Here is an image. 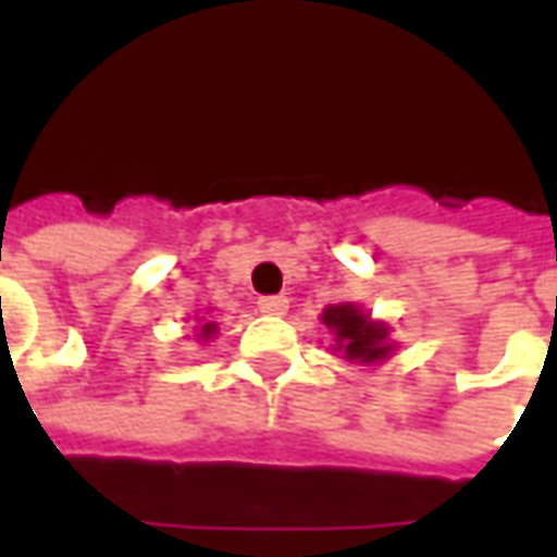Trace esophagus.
Wrapping results in <instances>:
<instances>
[{
    "mask_svg": "<svg viewBox=\"0 0 557 557\" xmlns=\"http://www.w3.org/2000/svg\"><path fill=\"white\" fill-rule=\"evenodd\" d=\"M286 310H289V298H283V295H268V298H259V313L283 315Z\"/></svg>",
    "mask_w": 557,
    "mask_h": 557,
    "instance_id": "obj_1",
    "label": "esophagus"
}]
</instances>
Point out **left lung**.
Returning <instances> with one entry per match:
<instances>
[{
    "label": "left lung",
    "mask_w": 557,
    "mask_h": 557,
    "mask_svg": "<svg viewBox=\"0 0 557 557\" xmlns=\"http://www.w3.org/2000/svg\"><path fill=\"white\" fill-rule=\"evenodd\" d=\"M322 325L334 334V351L351 363H382L391 358L394 343L387 339L385 322H373L358 304H331L322 313Z\"/></svg>",
    "instance_id": "obj_1"
}]
</instances>
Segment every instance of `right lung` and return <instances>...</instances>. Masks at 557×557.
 I'll return each instance as SVG.
<instances>
[{
	"instance_id": "right-lung-1",
	"label": "right lung",
	"mask_w": 557,
	"mask_h": 557,
	"mask_svg": "<svg viewBox=\"0 0 557 557\" xmlns=\"http://www.w3.org/2000/svg\"><path fill=\"white\" fill-rule=\"evenodd\" d=\"M214 334H218V325H214V322H202V327H199V334H196V337L211 339Z\"/></svg>"
}]
</instances>
